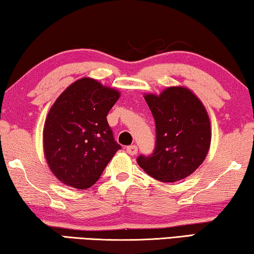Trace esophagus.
<instances>
[{"label":"esophagus","instance_id":"obj_1","mask_svg":"<svg viewBox=\"0 0 254 254\" xmlns=\"http://www.w3.org/2000/svg\"><path fill=\"white\" fill-rule=\"evenodd\" d=\"M126 151H127V153L129 155H135L136 153H137V151H138V149H137L136 145H129V146H127Z\"/></svg>","mask_w":254,"mask_h":254}]
</instances>
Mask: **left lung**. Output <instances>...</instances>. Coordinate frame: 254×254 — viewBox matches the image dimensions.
Here are the masks:
<instances>
[{
  "label": "left lung",
  "mask_w": 254,
  "mask_h": 254,
  "mask_svg": "<svg viewBox=\"0 0 254 254\" xmlns=\"http://www.w3.org/2000/svg\"><path fill=\"white\" fill-rule=\"evenodd\" d=\"M155 120L156 140L151 155L137 163L148 176L176 182L199 168L210 146V122L205 107L190 90L165 89L160 95H145Z\"/></svg>",
  "instance_id": "8db88e82"
}]
</instances>
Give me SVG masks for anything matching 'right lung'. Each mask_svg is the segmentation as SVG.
Returning <instances> with one entry per match:
<instances>
[{"instance_id": "1", "label": "right lung", "mask_w": 254, "mask_h": 254, "mask_svg": "<svg viewBox=\"0 0 254 254\" xmlns=\"http://www.w3.org/2000/svg\"><path fill=\"white\" fill-rule=\"evenodd\" d=\"M119 92L92 78L70 84L54 103L44 127V151L58 180L88 189L122 146L107 122Z\"/></svg>"}]
</instances>
